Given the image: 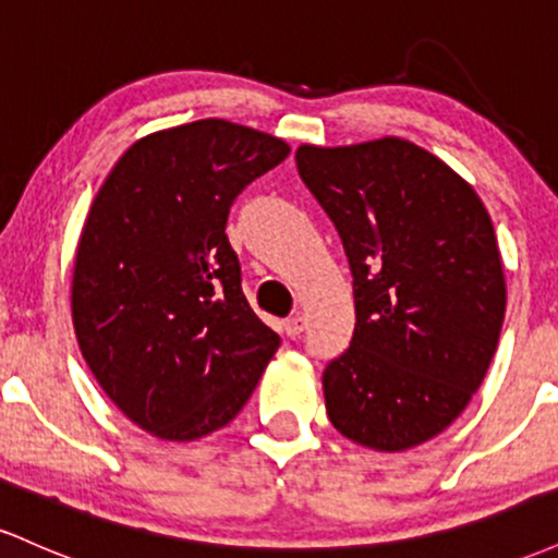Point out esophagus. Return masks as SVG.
Instances as JSON below:
<instances>
[{
	"instance_id": "1",
	"label": "esophagus",
	"mask_w": 558,
	"mask_h": 558,
	"mask_svg": "<svg viewBox=\"0 0 558 558\" xmlns=\"http://www.w3.org/2000/svg\"><path fill=\"white\" fill-rule=\"evenodd\" d=\"M283 328H286V336L288 338H299L301 332H304V328H306V319L301 317V315H293V317L286 319Z\"/></svg>"
}]
</instances>
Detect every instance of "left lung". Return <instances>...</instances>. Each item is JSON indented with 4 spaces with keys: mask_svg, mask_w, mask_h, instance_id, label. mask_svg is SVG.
<instances>
[{
    "mask_svg": "<svg viewBox=\"0 0 558 558\" xmlns=\"http://www.w3.org/2000/svg\"><path fill=\"white\" fill-rule=\"evenodd\" d=\"M354 275L351 345L323 373L338 433L403 451L444 433L480 388L506 312L488 209L464 178L412 141L296 151Z\"/></svg>",
    "mask_w": 558,
    "mask_h": 558,
    "instance_id": "obj_1",
    "label": "left lung"
}]
</instances>
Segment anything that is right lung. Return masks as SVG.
<instances>
[{"label": "right lung", "instance_id": "1", "mask_svg": "<svg viewBox=\"0 0 558 558\" xmlns=\"http://www.w3.org/2000/svg\"><path fill=\"white\" fill-rule=\"evenodd\" d=\"M288 151L207 118L136 141L101 183L75 252L73 325L96 383L141 430L181 444L220 430L278 351L243 296L226 222Z\"/></svg>", "mask_w": 558, "mask_h": 558}]
</instances>
